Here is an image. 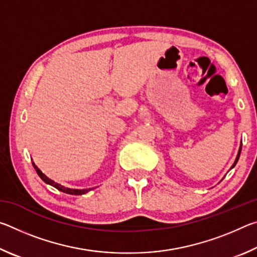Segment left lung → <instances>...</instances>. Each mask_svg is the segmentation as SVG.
Returning <instances> with one entry per match:
<instances>
[{
  "label": "left lung",
  "instance_id": "obj_1",
  "mask_svg": "<svg viewBox=\"0 0 257 257\" xmlns=\"http://www.w3.org/2000/svg\"><path fill=\"white\" fill-rule=\"evenodd\" d=\"M240 151H241V147H240V150H239V153H238V156H237V159H236V161H234V163H233V165H232V167H234V165H236V163L238 162V159H239V156H240Z\"/></svg>",
  "mask_w": 257,
  "mask_h": 257
}]
</instances>
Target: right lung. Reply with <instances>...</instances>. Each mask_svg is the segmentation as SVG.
I'll return each instance as SVG.
<instances>
[{
    "mask_svg": "<svg viewBox=\"0 0 257 257\" xmlns=\"http://www.w3.org/2000/svg\"><path fill=\"white\" fill-rule=\"evenodd\" d=\"M33 165H34L35 170H36V172H37V175L41 177V179H42L43 181L46 182V184L51 185V186L55 187L56 189L63 191V193L70 194V195H82V194H86L87 191L90 190V189H70V188H66V187H63V186H61V185H59V184H56V182H54L53 180H51L50 178H47V177L44 175V173H43V172L40 170V169H38V168L36 167V165H35V163H33Z\"/></svg>",
    "mask_w": 257,
    "mask_h": 257,
    "instance_id": "right-lung-1",
    "label": "right lung"
}]
</instances>
